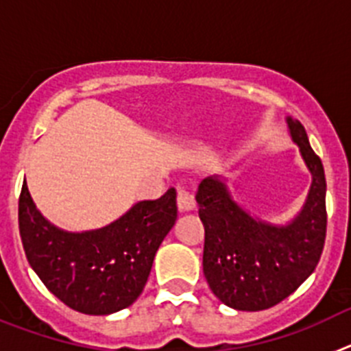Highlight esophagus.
Returning <instances> with one entry per match:
<instances>
[{
    "instance_id": "obj_1",
    "label": "esophagus",
    "mask_w": 351,
    "mask_h": 351,
    "mask_svg": "<svg viewBox=\"0 0 351 351\" xmlns=\"http://www.w3.org/2000/svg\"><path fill=\"white\" fill-rule=\"evenodd\" d=\"M197 204H195V197L186 190L178 191V209L181 213H190V210H195Z\"/></svg>"
}]
</instances>
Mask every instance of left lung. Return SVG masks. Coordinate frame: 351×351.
Segmentation results:
<instances>
[{"mask_svg":"<svg viewBox=\"0 0 351 351\" xmlns=\"http://www.w3.org/2000/svg\"><path fill=\"white\" fill-rule=\"evenodd\" d=\"M311 186L302 209L287 225L263 221L234 198L225 176L198 184V216L206 228L204 276L213 293L237 311L276 306L308 280L322 256L327 232V182L322 160L297 119L287 117Z\"/></svg>","mask_w":351,"mask_h":351,"instance_id":"8db88e82","label":"left lung"}]
</instances>
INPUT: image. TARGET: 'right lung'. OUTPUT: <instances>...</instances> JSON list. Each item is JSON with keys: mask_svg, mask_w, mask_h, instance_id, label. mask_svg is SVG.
Returning <instances> with one entry per match:
<instances>
[{"mask_svg": "<svg viewBox=\"0 0 351 351\" xmlns=\"http://www.w3.org/2000/svg\"><path fill=\"white\" fill-rule=\"evenodd\" d=\"M176 219L173 188L158 200L133 204L116 221L84 232L49 221L36 209L26 181L19 198L27 262L51 293L84 315H112L138 299Z\"/></svg>", "mask_w": 351, "mask_h": 351, "instance_id": "add662e5", "label": "right lung"}]
</instances>
